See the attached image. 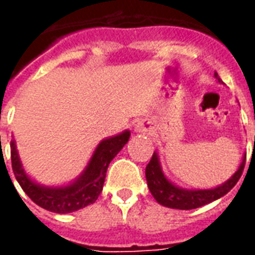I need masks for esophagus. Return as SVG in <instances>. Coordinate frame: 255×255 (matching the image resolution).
<instances>
[{"instance_id":"obj_1","label":"esophagus","mask_w":255,"mask_h":255,"mask_svg":"<svg viewBox=\"0 0 255 255\" xmlns=\"http://www.w3.org/2000/svg\"><path fill=\"white\" fill-rule=\"evenodd\" d=\"M150 129V126L149 123H144V122H139L136 124V132H149Z\"/></svg>"}]
</instances>
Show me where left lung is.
<instances>
[{"mask_svg": "<svg viewBox=\"0 0 255 255\" xmlns=\"http://www.w3.org/2000/svg\"><path fill=\"white\" fill-rule=\"evenodd\" d=\"M214 76L216 79H219V82H221L217 73H214ZM245 162H246V157L243 158L239 169L234 173V176L219 187L210 188V190H186V188H180L172 184L166 179L165 175L161 171L158 155L157 153H154L146 166V180H147V186H149L151 195L160 205L166 206V208L190 210V209L201 208L203 205L213 202L216 199L224 197L228 191H231L238 183V180L241 179L243 169H245Z\"/></svg>", "mask_w": 255, "mask_h": 255, "instance_id": "8db88e82", "label": "left lung"}]
</instances>
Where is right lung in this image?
<instances>
[{
    "instance_id": "right-lung-1",
    "label": "right lung",
    "mask_w": 255,
    "mask_h": 255,
    "mask_svg": "<svg viewBox=\"0 0 255 255\" xmlns=\"http://www.w3.org/2000/svg\"><path fill=\"white\" fill-rule=\"evenodd\" d=\"M129 131L102 140L86 166L83 173L71 184L64 187H43L32 182L21 166L14 140L10 142V160L14 177L23 188V191L31 198V201L53 213H71L79 209L91 205L100 197L106 171L111 161L124 147L129 139Z\"/></svg>"
}]
</instances>
